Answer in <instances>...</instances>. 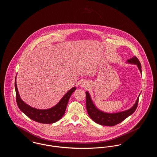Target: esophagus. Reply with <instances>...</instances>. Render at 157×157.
<instances>
[{"instance_id":"34e87169","label":"esophagus","mask_w":157,"mask_h":157,"mask_svg":"<svg viewBox=\"0 0 157 157\" xmlns=\"http://www.w3.org/2000/svg\"><path fill=\"white\" fill-rule=\"evenodd\" d=\"M89 85V84L88 83V82H85V81H83V82H82V83H81V86L83 87V88H88V86Z\"/></svg>"}]
</instances>
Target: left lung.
I'll return each instance as SVG.
<instances>
[{
  "mask_svg": "<svg viewBox=\"0 0 157 157\" xmlns=\"http://www.w3.org/2000/svg\"><path fill=\"white\" fill-rule=\"evenodd\" d=\"M127 62L129 64L136 65L142 74L141 63L136 57L134 56L132 58L127 60ZM140 95V94L139 95L135 104L129 109L117 113H107L103 112L97 108L94 104L90 96V93L88 91H86V106L87 112L90 118L98 124L104 126H114L125 120L127 117L132 115L135 111L138 104Z\"/></svg>",
  "mask_w": 157,
  "mask_h": 157,
  "instance_id": "obj_1",
  "label": "left lung"
}]
</instances>
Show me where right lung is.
<instances>
[{
	"mask_svg": "<svg viewBox=\"0 0 157 157\" xmlns=\"http://www.w3.org/2000/svg\"><path fill=\"white\" fill-rule=\"evenodd\" d=\"M15 87L16 102L20 110L31 120L37 122L47 124L55 123L63 117L66 111L68 101L72 94L76 89V87H74L69 90L59 102L52 108L46 109H39L30 106L23 101L17 88L16 78H15Z\"/></svg>",
	"mask_w": 157,
	"mask_h": 157,
	"instance_id": "add662e5",
	"label": "right lung"
}]
</instances>
